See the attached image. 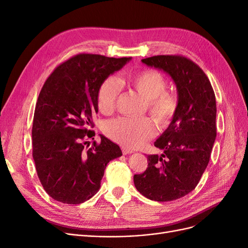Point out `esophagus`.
I'll return each instance as SVG.
<instances>
[{
	"instance_id": "34e87169",
	"label": "esophagus",
	"mask_w": 248,
	"mask_h": 248,
	"mask_svg": "<svg viewBox=\"0 0 248 248\" xmlns=\"http://www.w3.org/2000/svg\"><path fill=\"white\" fill-rule=\"evenodd\" d=\"M122 153L124 154V155H127V154H132L133 151L130 150V149H128V148H122Z\"/></svg>"
}]
</instances>
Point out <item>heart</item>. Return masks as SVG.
Segmentation results:
<instances>
[{
	"instance_id": "heart-1",
	"label": "heart",
	"mask_w": 248,
	"mask_h": 248,
	"mask_svg": "<svg viewBox=\"0 0 248 248\" xmlns=\"http://www.w3.org/2000/svg\"><path fill=\"white\" fill-rule=\"evenodd\" d=\"M128 84L144 99L147 112L160 128L172 124L178 113L179 100L174 93L166 91L167 80L159 71L142 70L128 77ZM121 87L115 77H108L97 91V107L102 114L112 113L120 95ZM110 140L126 148L141 147L156 133L150 118L120 117L109 120L104 127Z\"/></svg>"
}]
</instances>
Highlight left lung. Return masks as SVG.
<instances>
[{"mask_svg":"<svg viewBox=\"0 0 248 248\" xmlns=\"http://www.w3.org/2000/svg\"><path fill=\"white\" fill-rule=\"evenodd\" d=\"M141 62L171 77L179 108L154 143L163 153L148 156V168L134 174V186L150 200L173 201L195 189L208 165L217 136L215 91L201 67L185 56L156 55Z\"/></svg>","mask_w":248,"mask_h":248,"instance_id":"8db88e82","label":"left lung"}]
</instances>
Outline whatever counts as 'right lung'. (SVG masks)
<instances>
[{
    "mask_svg": "<svg viewBox=\"0 0 248 248\" xmlns=\"http://www.w3.org/2000/svg\"><path fill=\"white\" fill-rule=\"evenodd\" d=\"M99 54H77L59 64L43 85L32 121V158L40 182L54 200L80 204L100 187L108 162L122 156L118 144L94 131L101 83L130 61ZM94 140V139H92Z\"/></svg>",
    "mask_w": 248,
    "mask_h": 248,
    "instance_id": "obj_1",
    "label": "right lung"
}]
</instances>
